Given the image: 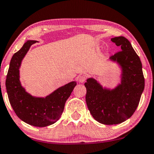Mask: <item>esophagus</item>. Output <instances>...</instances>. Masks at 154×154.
I'll list each match as a JSON object with an SVG mask.
<instances>
[{"instance_id":"obj_1","label":"esophagus","mask_w":154,"mask_h":154,"mask_svg":"<svg viewBox=\"0 0 154 154\" xmlns=\"http://www.w3.org/2000/svg\"><path fill=\"white\" fill-rule=\"evenodd\" d=\"M87 79V76L86 75H79V77H78V79H79V82L80 83H83L85 81H86Z\"/></svg>"}]
</instances>
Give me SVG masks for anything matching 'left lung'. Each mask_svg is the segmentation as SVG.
<instances>
[{"instance_id":"1","label":"left lung","mask_w":154,"mask_h":154,"mask_svg":"<svg viewBox=\"0 0 154 154\" xmlns=\"http://www.w3.org/2000/svg\"><path fill=\"white\" fill-rule=\"evenodd\" d=\"M121 51L110 57L122 68L121 83L113 89L103 88L93 78L84 84L87 106L94 119L101 124L118 125L136 111L144 88L142 63L131 44L124 36L111 38Z\"/></svg>"}]
</instances>
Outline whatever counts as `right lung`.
Instances as JSON below:
<instances>
[{
  "label": "right lung",
  "mask_w": 154,
  "mask_h": 154,
  "mask_svg": "<svg viewBox=\"0 0 154 154\" xmlns=\"http://www.w3.org/2000/svg\"><path fill=\"white\" fill-rule=\"evenodd\" d=\"M36 41H27L11 57L5 82L9 101L17 116L34 127H44L56 122L62 114L65 103L76 82L60 87L45 97H36L27 93L20 84L19 68L29 48Z\"/></svg>",
  "instance_id": "1"
}]
</instances>
